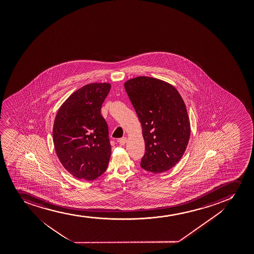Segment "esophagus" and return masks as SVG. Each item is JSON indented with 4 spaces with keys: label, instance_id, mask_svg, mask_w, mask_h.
Listing matches in <instances>:
<instances>
[{
    "label": "esophagus",
    "instance_id": "1",
    "mask_svg": "<svg viewBox=\"0 0 254 254\" xmlns=\"http://www.w3.org/2000/svg\"><path fill=\"white\" fill-rule=\"evenodd\" d=\"M126 140H127L126 137L120 138V140H119V142H120V146H125V144H126Z\"/></svg>",
    "mask_w": 254,
    "mask_h": 254
}]
</instances>
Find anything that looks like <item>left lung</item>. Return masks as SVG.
<instances>
[{
    "mask_svg": "<svg viewBox=\"0 0 254 254\" xmlns=\"http://www.w3.org/2000/svg\"><path fill=\"white\" fill-rule=\"evenodd\" d=\"M128 98L142 127L146 152L140 167L149 172H165L181 160L190 134L187 107L172 85L139 76L125 83Z\"/></svg>",
    "mask_w": 254,
    "mask_h": 254,
    "instance_id": "left-lung-1",
    "label": "left lung"
}]
</instances>
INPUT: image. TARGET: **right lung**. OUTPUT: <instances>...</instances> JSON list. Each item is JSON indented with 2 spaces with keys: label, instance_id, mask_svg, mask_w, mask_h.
<instances>
[{
  "label": "right lung",
  "instance_id": "right-lung-1",
  "mask_svg": "<svg viewBox=\"0 0 254 254\" xmlns=\"http://www.w3.org/2000/svg\"><path fill=\"white\" fill-rule=\"evenodd\" d=\"M111 85L92 83L74 91L56 115L53 143L63 166L79 180L93 181L108 168L111 145L101 108Z\"/></svg>",
  "mask_w": 254,
  "mask_h": 254
}]
</instances>
